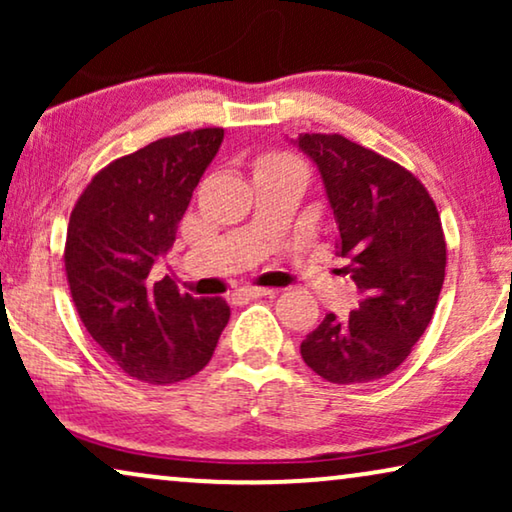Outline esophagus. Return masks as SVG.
<instances>
[{
    "instance_id": "esophagus-1",
    "label": "esophagus",
    "mask_w": 512,
    "mask_h": 512,
    "mask_svg": "<svg viewBox=\"0 0 512 512\" xmlns=\"http://www.w3.org/2000/svg\"><path fill=\"white\" fill-rule=\"evenodd\" d=\"M272 289H261V286H242V289H237L233 296L240 298V300H251V298H263V296H272Z\"/></svg>"
}]
</instances>
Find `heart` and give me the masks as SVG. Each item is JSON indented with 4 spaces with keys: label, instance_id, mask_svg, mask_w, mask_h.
Returning a JSON list of instances; mask_svg holds the SVG:
<instances>
[{
    "label": "heart",
    "instance_id": "1",
    "mask_svg": "<svg viewBox=\"0 0 512 512\" xmlns=\"http://www.w3.org/2000/svg\"><path fill=\"white\" fill-rule=\"evenodd\" d=\"M268 158H279V160H293V158H289V156H268Z\"/></svg>",
    "mask_w": 512,
    "mask_h": 512
}]
</instances>
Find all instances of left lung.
Returning <instances> with one entry per match:
<instances>
[{
    "mask_svg": "<svg viewBox=\"0 0 512 512\" xmlns=\"http://www.w3.org/2000/svg\"><path fill=\"white\" fill-rule=\"evenodd\" d=\"M319 167L338 242L361 293L356 310L324 321L300 342L303 361L335 384L394 373L422 338L445 279L447 244L436 202L410 170L342 135H300Z\"/></svg>",
    "mask_w": 512,
    "mask_h": 512,
    "instance_id": "obj_1",
    "label": "left lung"
}]
</instances>
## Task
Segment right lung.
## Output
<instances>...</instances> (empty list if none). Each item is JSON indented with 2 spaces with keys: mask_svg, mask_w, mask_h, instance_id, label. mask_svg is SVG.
Listing matches in <instances>:
<instances>
[{
  "mask_svg": "<svg viewBox=\"0 0 512 512\" xmlns=\"http://www.w3.org/2000/svg\"><path fill=\"white\" fill-rule=\"evenodd\" d=\"M221 142L223 128H200L118 158L90 179L69 216L65 272L76 312L139 382L200 373L230 319L223 298H193L170 277L151 275Z\"/></svg>",
  "mask_w": 512,
  "mask_h": 512,
  "instance_id": "add662e5",
  "label": "right lung"
}]
</instances>
